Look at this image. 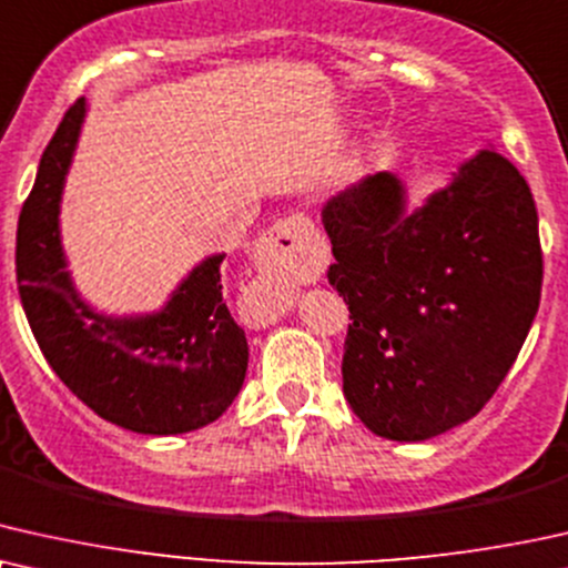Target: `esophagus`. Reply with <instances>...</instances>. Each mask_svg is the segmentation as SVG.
<instances>
[{"mask_svg":"<svg viewBox=\"0 0 568 568\" xmlns=\"http://www.w3.org/2000/svg\"><path fill=\"white\" fill-rule=\"evenodd\" d=\"M314 246V225L304 215H291L277 221L254 241V267L270 280L264 285V298L256 308V324L267 327L288 312V277L301 275L308 267Z\"/></svg>","mask_w":568,"mask_h":568,"instance_id":"34e87169","label":"esophagus"}]
</instances>
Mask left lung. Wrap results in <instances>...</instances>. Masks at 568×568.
I'll return each instance as SVG.
<instances>
[{
	"label": "left lung",
	"instance_id": "1",
	"mask_svg": "<svg viewBox=\"0 0 568 568\" xmlns=\"http://www.w3.org/2000/svg\"><path fill=\"white\" fill-rule=\"evenodd\" d=\"M347 304L343 392L363 426L426 442L483 410L540 304L542 254L530 186L483 148L407 210L389 171L324 205Z\"/></svg>",
	"mask_w": 568,
	"mask_h": 568
}]
</instances>
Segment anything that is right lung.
<instances>
[{"label":"right lung","instance_id":"right-lung-1","mask_svg":"<svg viewBox=\"0 0 568 568\" xmlns=\"http://www.w3.org/2000/svg\"><path fill=\"white\" fill-rule=\"evenodd\" d=\"M88 101L80 98L38 165L18 223V288L36 343L59 379L103 420L145 436L221 418L248 366L244 329L223 304L221 262H196L158 312L105 314L74 285L62 244V194Z\"/></svg>","mask_w":568,"mask_h":568}]
</instances>
